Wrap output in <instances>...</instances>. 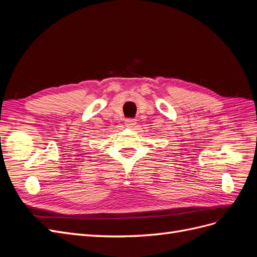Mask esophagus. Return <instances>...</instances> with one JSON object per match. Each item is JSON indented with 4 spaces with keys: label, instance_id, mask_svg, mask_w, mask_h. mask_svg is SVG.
I'll use <instances>...</instances> for the list:
<instances>
[{
    "label": "esophagus",
    "instance_id": "esophagus-1",
    "mask_svg": "<svg viewBox=\"0 0 257 257\" xmlns=\"http://www.w3.org/2000/svg\"><path fill=\"white\" fill-rule=\"evenodd\" d=\"M136 124V120L135 119H126L125 120V125L128 127H133Z\"/></svg>",
    "mask_w": 257,
    "mask_h": 257
}]
</instances>
